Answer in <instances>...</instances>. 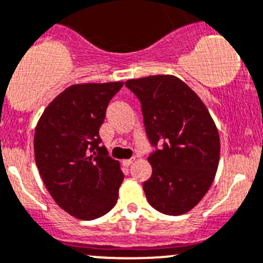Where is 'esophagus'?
Here are the masks:
<instances>
[{"label": "esophagus", "mask_w": 263, "mask_h": 263, "mask_svg": "<svg viewBox=\"0 0 263 263\" xmlns=\"http://www.w3.org/2000/svg\"><path fill=\"white\" fill-rule=\"evenodd\" d=\"M135 159H136V158H135V157L131 158V159H124L122 163H123V165H126V167H128V165H131L132 163L135 162Z\"/></svg>", "instance_id": "esophagus-1"}]
</instances>
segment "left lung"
I'll return each instance as SVG.
<instances>
[{
  "instance_id": "8db88e82",
  "label": "left lung",
  "mask_w": 263,
  "mask_h": 263,
  "mask_svg": "<svg viewBox=\"0 0 263 263\" xmlns=\"http://www.w3.org/2000/svg\"><path fill=\"white\" fill-rule=\"evenodd\" d=\"M126 86L140 100L146 136L155 147L147 158L152 177L142 183L147 202L164 215H183L215 180L220 160L215 122L199 96L175 76L129 80Z\"/></svg>"
}]
</instances>
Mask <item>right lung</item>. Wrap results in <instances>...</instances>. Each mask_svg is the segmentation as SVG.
Listing matches in <instances>:
<instances>
[{"mask_svg":"<svg viewBox=\"0 0 263 263\" xmlns=\"http://www.w3.org/2000/svg\"><path fill=\"white\" fill-rule=\"evenodd\" d=\"M123 82L73 85L56 96L38 121L34 157L48 193L80 220H95L118 200L124 175L101 145L109 101Z\"/></svg>","mask_w":263,"mask_h":263,"instance_id":"obj_1","label":"right lung"}]
</instances>
